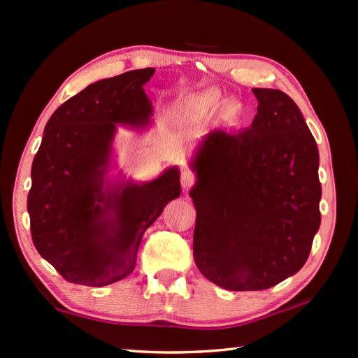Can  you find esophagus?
Returning <instances> with one entry per match:
<instances>
[{"instance_id": "obj_1", "label": "esophagus", "mask_w": 358, "mask_h": 358, "mask_svg": "<svg viewBox=\"0 0 358 358\" xmlns=\"http://www.w3.org/2000/svg\"><path fill=\"white\" fill-rule=\"evenodd\" d=\"M180 180H181V186L187 189V187H191L194 183H196V175H194L192 171L189 169H185V171H181L180 173Z\"/></svg>"}]
</instances>
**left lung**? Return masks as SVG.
<instances>
[{"label":"left lung","mask_w":358,"mask_h":358,"mask_svg":"<svg viewBox=\"0 0 358 358\" xmlns=\"http://www.w3.org/2000/svg\"><path fill=\"white\" fill-rule=\"evenodd\" d=\"M250 129H215L194 159V262L227 290H264L296 273L320 226L319 151L300 108L254 88Z\"/></svg>","instance_id":"8db88e82"}]
</instances>
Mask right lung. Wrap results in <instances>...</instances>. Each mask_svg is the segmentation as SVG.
Returning <instances> with one entry per match:
<instances>
[{
  "label": "right lung",
  "instance_id": "obj_1",
  "mask_svg": "<svg viewBox=\"0 0 358 358\" xmlns=\"http://www.w3.org/2000/svg\"><path fill=\"white\" fill-rule=\"evenodd\" d=\"M153 74L145 68L88 85L47 121L28 213L36 250L66 281L101 287L128 276L143 232L180 196L175 167L148 185L102 189L115 123H147L143 85Z\"/></svg>",
  "mask_w": 358,
  "mask_h": 358
}]
</instances>
